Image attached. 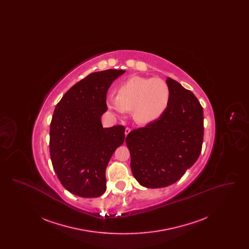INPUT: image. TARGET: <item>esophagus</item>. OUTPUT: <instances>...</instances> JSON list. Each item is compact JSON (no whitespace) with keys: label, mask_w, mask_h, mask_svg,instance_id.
<instances>
[{"label":"esophagus","mask_w":249,"mask_h":249,"mask_svg":"<svg viewBox=\"0 0 249 249\" xmlns=\"http://www.w3.org/2000/svg\"><path fill=\"white\" fill-rule=\"evenodd\" d=\"M130 128H126V129H125V135H126V136H127V135H128V134H129V133H130Z\"/></svg>","instance_id":"1"}]
</instances>
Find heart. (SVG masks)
<instances>
[{
  "label": "heart",
  "mask_w": 249,
  "mask_h": 249,
  "mask_svg": "<svg viewBox=\"0 0 249 249\" xmlns=\"http://www.w3.org/2000/svg\"><path fill=\"white\" fill-rule=\"evenodd\" d=\"M169 86L160 78L132 76L118 88V94L107 96V107L118 116L132 112L139 124H149L160 119L170 104Z\"/></svg>",
  "instance_id": "b5f03b06"
}]
</instances>
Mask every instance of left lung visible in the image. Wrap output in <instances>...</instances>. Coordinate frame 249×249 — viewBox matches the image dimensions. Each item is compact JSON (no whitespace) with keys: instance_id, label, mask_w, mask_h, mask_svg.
<instances>
[{"instance_id":"obj_1","label":"left lung","mask_w":249,"mask_h":249,"mask_svg":"<svg viewBox=\"0 0 249 249\" xmlns=\"http://www.w3.org/2000/svg\"><path fill=\"white\" fill-rule=\"evenodd\" d=\"M171 91L165 113L126 137L130 168L139 184L160 189L176 183L201 154L203 110L200 102L181 84L167 77Z\"/></svg>"}]
</instances>
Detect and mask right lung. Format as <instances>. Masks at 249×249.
Here are the masks:
<instances>
[{"mask_svg":"<svg viewBox=\"0 0 249 249\" xmlns=\"http://www.w3.org/2000/svg\"><path fill=\"white\" fill-rule=\"evenodd\" d=\"M125 70L96 71L73 85L55 107L49 150L54 171L72 194L95 198L107 190V164L125 139L121 125L104 128L107 93Z\"/></svg>","mask_w":249,"mask_h":249,"instance_id":"1","label":"right lung"}]
</instances>
